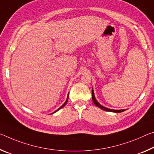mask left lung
I'll list each match as a JSON object with an SVG mask.
<instances>
[{
    "instance_id": "obj_1",
    "label": "left lung",
    "mask_w": 154,
    "mask_h": 154,
    "mask_svg": "<svg viewBox=\"0 0 154 154\" xmlns=\"http://www.w3.org/2000/svg\"><path fill=\"white\" fill-rule=\"evenodd\" d=\"M92 101H93V103H94V104L95 105V106H97V107H99V108L103 109V110H105V111L112 112H116V113H119V112H124V111L125 110V109H109L108 108H106V107L101 106V105L100 104L99 102L97 101L96 99H95L93 88H92Z\"/></svg>"
}]
</instances>
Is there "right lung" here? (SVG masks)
<instances>
[{"label":"right lung","instance_id":"1","mask_svg":"<svg viewBox=\"0 0 154 154\" xmlns=\"http://www.w3.org/2000/svg\"><path fill=\"white\" fill-rule=\"evenodd\" d=\"M68 97H67V99H66V100L65 103H64V104H63V105H62V106L60 107V108H58V109H57V110H56V111H55L54 112H53V113H51V114H53V113H55V112H57L58 110H59V109H60L61 108H63V107H64V106H65V105H66V103H67V102H68Z\"/></svg>","mask_w":154,"mask_h":154}]
</instances>
